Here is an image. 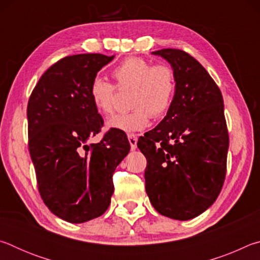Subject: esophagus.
Listing matches in <instances>:
<instances>
[{
	"instance_id": "1",
	"label": "esophagus",
	"mask_w": 260,
	"mask_h": 260,
	"mask_svg": "<svg viewBox=\"0 0 260 260\" xmlns=\"http://www.w3.org/2000/svg\"><path fill=\"white\" fill-rule=\"evenodd\" d=\"M128 141H129V144H131V149L132 150H135L136 146H138V136L135 134H128Z\"/></svg>"
}]
</instances>
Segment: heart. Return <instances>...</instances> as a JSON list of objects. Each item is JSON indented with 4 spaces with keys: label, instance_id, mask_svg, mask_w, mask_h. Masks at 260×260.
Listing matches in <instances>:
<instances>
[{
    "label": "heart",
    "instance_id": "obj_1",
    "mask_svg": "<svg viewBox=\"0 0 260 260\" xmlns=\"http://www.w3.org/2000/svg\"><path fill=\"white\" fill-rule=\"evenodd\" d=\"M112 77L118 90H132L129 107L133 110L109 119L108 128L124 133L142 131L150 121V116H161L172 102L175 76L170 65H153L142 57H128L113 69ZM116 87L99 77L90 82V101L102 116L113 113Z\"/></svg>",
    "mask_w": 260,
    "mask_h": 260
}]
</instances>
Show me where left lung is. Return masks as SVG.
Here are the masks:
<instances>
[{
	"label": "left lung",
	"instance_id": "8db88e82",
	"mask_svg": "<svg viewBox=\"0 0 260 260\" xmlns=\"http://www.w3.org/2000/svg\"><path fill=\"white\" fill-rule=\"evenodd\" d=\"M152 54L171 64L175 91L164 119L138 141L147 158L146 191L157 212L189 220L214 203L225 181L230 136L223 100L208 71L186 51Z\"/></svg>",
	"mask_w": 260,
	"mask_h": 260
}]
</instances>
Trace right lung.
Instances as JSON below:
<instances>
[{"label": "right lung", "instance_id": "obj_1", "mask_svg": "<svg viewBox=\"0 0 260 260\" xmlns=\"http://www.w3.org/2000/svg\"><path fill=\"white\" fill-rule=\"evenodd\" d=\"M113 57H64L43 73L28 100V150L39 192L52 213L72 223L108 210L114 170L131 149L126 134L116 129L88 143L104 124L89 98L90 82Z\"/></svg>", "mask_w": 260, "mask_h": 260}]
</instances>
